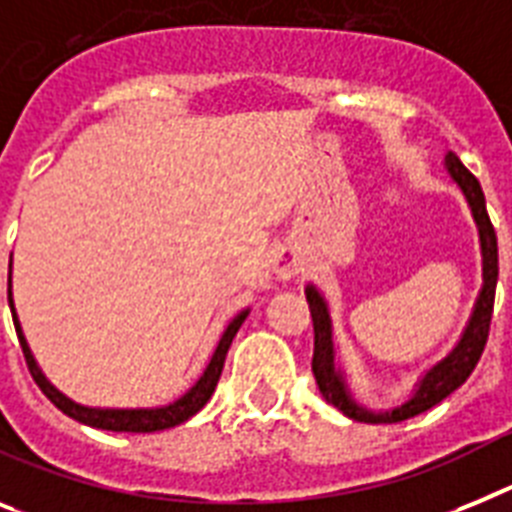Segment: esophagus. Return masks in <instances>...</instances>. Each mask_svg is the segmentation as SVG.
<instances>
[{"label": "esophagus", "mask_w": 512, "mask_h": 512, "mask_svg": "<svg viewBox=\"0 0 512 512\" xmlns=\"http://www.w3.org/2000/svg\"><path fill=\"white\" fill-rule=\"evenodd\" d=\"M299 273H302V263H299V257H296L294 252L281 249V252L273 257V276H276L278 281H291V278L299 276Z\"/></svg>", "instance_id": "obj_1"}]
</instances>
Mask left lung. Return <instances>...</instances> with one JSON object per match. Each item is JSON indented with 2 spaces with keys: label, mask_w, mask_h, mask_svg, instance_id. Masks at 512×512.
<instances>
[{
  "label": "left lung",
  "mask_w": 512,
  "mask_h": 512,
  "mask_svg": "<svg viewBox=\"0 0 512 512\" xmlns=\"http://www.w3.org/2000/svg\"><path fill=\"white\" fill-rule=\"evenodd\" d=\"M445 169H448L450 179H453L461 192L466 195L474 221L479 226V242H482V263H484V286L479 291V299L474 304L471 320H468L466 330H463L461 341L455 343V349L450 351L442 362L427 369V375L419 380L414 395L409 401L395 406L390 411H369L351 398V390L343 380L341 367H336V354H333V325H330L328 304L322 299L320 291L315 286H307V302L309 315H312V325H315V354H312V375L317 380L322 398L333 403L336 409H341L349 419L367 424H395L406 422L411 416L424 414L432 406L448 398L453 390H458L468 375L474 372V367L482 359V351L487 346L489 338V322H492V307H495V286H497V234L495 226L487 216V203H484L482 184L471 171L458 161L455 153H448L445 158Z\"/></svg>",
  "instance_id": "8db88e82"
}]
</instances>
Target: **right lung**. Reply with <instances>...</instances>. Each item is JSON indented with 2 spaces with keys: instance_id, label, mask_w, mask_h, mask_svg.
<instances>
[{
  "instance_id": "add662e5",
  "label": "right lung",
  "mask_w": 512,
  "mask_h": 512,
  "mask_svg": "<svg viewBox=\"0 0 512 512\" xmlns=\"http://www.w3.org/2000/svg\"><path fill=\"white\" fill-rule=\"evenodd\" d=\"M12 265V263H10ZM7 299H10V309H12V320H15V330L17 338H20V346H23L25 354V364H28L30 375L36 380V385L44 390V395L49 398L54 406H57L62 414H67L70 419L80 424H88V427L96 429H109V432H161V429L176 427V424L187 422L190 416H195L197 411L203 409L205 403L210 401V395L216 390L218 377L223 372V362H226V354H229V346L234 341L236 330L242 328V322L247 320L249 309L239 312L234 320L229 322V328L223 330L221 341H218L216 351L210 356L208 367H205L203 377L192 385L187 393L179 398V401L169 403V406H161V409H90V406H80V403L70 401L67 395L59 393L54 385L44 377V372L38 369L36 359L30 354L28 341L23 336V328H20V320H17L15 304H12V281L7 283Z\"/></svg>"
}]
</instances>
